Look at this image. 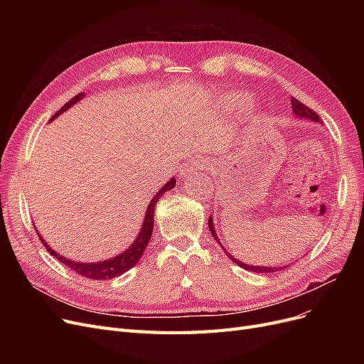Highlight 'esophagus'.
Wrapping results in <instances>:
<instances>
[{
	"label": "esophagus",
	"instance_id": "esophagus-1",
	"mask_svg": "<svg viewBox=\"0 0 364 364\" xmlns=\"http://www.w3.org/2000/svg\"><path fill=\"white\" fill-rule=\"evenodd\" d=\"M203 168V162L200 159H190L188 164L180 169V177H184L186 174H188L190 171H195V169H202Z\"/></svg>",
	"mask_w": 364,
	"mask_h": 364
}]
</instances>
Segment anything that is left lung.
Here are the masks:
<instances>
[{
  "mask_svg": "<svg viewBox=\"0 0 364 364\" xmlns=\"http://www.w3.org/2000/svg\"><path fill=\"white\" fill-rule=\"evenodd\" d=\"M291 103H292V110H294V113L296 114L298 118H307V119H310V121H314V122H321V119L318 118V114L313 110V109H310L309 106H305L304 103H301L299 100H296L295 97L294 99H291ZM208 227H209V230H211V235H213V237L220 243V240H218V236H217V233H215V227H214V223H213V217H209V220H208ZM220 246L223 247V245L220 243ZM224 252L227 254V257L230 258L235 264H237L239 267H242V269H245V270H250V272H254V273H276V272H279V270H282V269H286V267H289V265H286V267H282V269H273V267H257V265H247V264H243V262H240V261H237L235 257H232L230 254H228L225 250H224Z\"/></svg>",
  "mask_w": 364,
  "mask_h": 364,
  "instance_id": "left-lung-1",
  "label": "left lung"
}]
</instances>
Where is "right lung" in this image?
Here are the masks:
<instances>
[{
  "label": "right lung",
  "mask_w": 364,
  "mask_h": 364,
  "mask_svg": "<svg viewBox=\"0 0 364 364\" xmlns=\"http://www.w3.org/2000/svg\"><path fill=\"white\" fill-rule=\"evenodd\" d=\"M82 97H84V92L76 94L73 99H70L66 105L62 106L60 110H57V112L54 113L53 119H54L55 117H59L60 113H63L66 109H69L72 105H75L76 102L81 100ZM174 186H176V178H171V180L159 190V192H158L155 196H153V199L150 200V203H149V206H147V211H146V215H144V221H143V227H141L140 235L137 236L136 240H134V243L131 245L129 250H127L125 252H122L121 255L114 257V258H112V259H107V261H103V262H92V264L73 262V261H70V259L63 258L62 255H59L57 252H54V251L51 250V247L44 242V239L40 236V233H36V235H38V237H40V240L43 242V245H44L46 250L48 251V254H51L57 261H60V262H63L66 267H69V269H70L72 272L78 273L80 276L92 279V280H107V279H113V277L121 276V274H124L125 272L131 270L132 267L140 261V258H141V255H143V252H144V250H146V246L149 245V240H150V237H151V233H153V215H155L153 213H155V206H156L158 200L161 199V196H162L165 192H168V190L174 188Z\"/></svg>",
  "instance_id": "right-lung-1"
}]
</instances>
